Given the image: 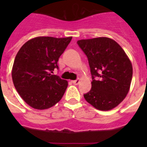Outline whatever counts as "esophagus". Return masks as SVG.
Wrapping results in <instances>:
<instances>
[{"mask_svg": "<svg viewBox=\"0 0 147 147\" xmlns=\"http://www.w3.org/2000/svg\"><path fill=\"white\" fill-rule=\"evenodd\" d=\"M71 82L73 83L74 85H78V84H79V82H80V79L78 78V79H76V80L71 81Z\"/></svg>", "mask_w": 147, "mask_h": 147, "instance_id": "esophagus-1", "label": "esophagus"}]
</instances>
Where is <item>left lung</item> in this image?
<instances>
[{
    "instance_id": "1",
    "label": "left lung",
    "mask_w": 147,
    "mask_h": 147,
    "mask_svg": "<svg viewBox=\"0 0 147 147\" xmlns=\"http://www.w3.org/2000/svg\"><path fill=\"white\" fill-rule=\"evenodd\" d=\"M77 43L87 55L92 78V88L84 98L98 110L113 109L130 90L133 76L130 60L121 46L110 38L81 40Z\"/></svg>"
}]
</instances>
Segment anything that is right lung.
Segmentation results:
<instances>
[{
    "mask_svg": "<svg viewBox=\"0 0 147 147\" xmlns=\"http://www.w3.org/2000/svg\"><path fill=\"white\" fill-rule=\"evenodd\" d=\"M71 38L38 36L18 51L13 65V82L23 100L33 108L48 109L62 99L68 82L52 73L59 69V58Z\"/></svg>",
    "mask_w": 147,
    "mask_h": 147,
    "instance_id": "right-lung-1",
    "label": "right lung"
}]
</instances>
